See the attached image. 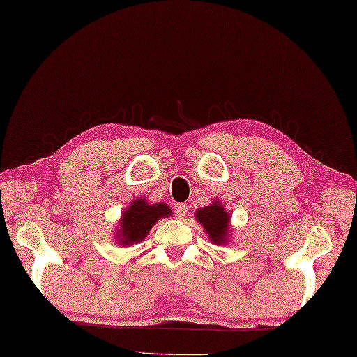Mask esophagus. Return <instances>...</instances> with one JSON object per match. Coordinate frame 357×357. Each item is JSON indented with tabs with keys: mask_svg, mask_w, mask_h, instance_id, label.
I'll return each mask as SVG.
<instances>
[{
	"mask_svg": "<svg viewBox=\"0 0 357 357\" xmlns=\"http://www.w3.org/2000/svg\"><path fill=\"white\" fill-rule=\"evenodd\" d=\"M174 213H176L178 220H183L188 213V206L183 203H177L176 206H174Z\"/></svg>",
	"mask_w": 357,
	"mask_h": 357,
	"instance_id": "34e87169",
	"label": "esophagus"
}]
</instances>
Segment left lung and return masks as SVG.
<instances>
[{
  "label": "left lung",
  "instance_id": "obj_1",
  "mask_svg": "<svg viewBox=\"0 0 357 357\" xmlns=\"http://www.w3.org/2000/svg\"><path fill=\"white\" fill-rule=\"evenodd\" d=\"M197 221L203 225L208 239L215 245H222L229 242L230 234V213L225 211L220 202H213L195 213Z\"/></svg>",
  "mask_w": 357,
  "mask_h": 357
}]
</instances>
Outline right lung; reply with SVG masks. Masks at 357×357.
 Here are the masks:
<instances>
[{
    "mask_svg": "<svg viewBox=\"0 0 357 357\" xmlns=\"http://www.w3.org/2000/svg\"><path fill=\"white\" fill-rule=\"evenodd\" d=\"M165 216H171V208L165 203L150 204L144 198H137L123 212L115 239L119 245L130 247L146 238L153 225Z\"/></svg>",
    "mask_w": 357,
    "mask_h": 357,
    "instance_id": "add662e5",
    "label": "right lung"
}]
</instances>
